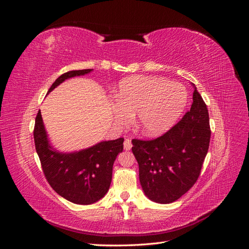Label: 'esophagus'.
I'll list each match as a JSON object with an SVG mask.
<instances>
[{
	"instance_id": "esophagus-1",
	"label": "esophagus",
	"mask_w": 249,
	"mask_h": 249,
	"mask_svg": "<svg viewBox=\"0 0 249 249\" xmlns=\"http://www.w3.org/2000/svg\"><path fill=\"white\" fill-rule=\"evenodd\" d=\"M124 147L125 150H129L132 148V142L131 139H125L124 142Z\"/></svg>"
}]
</instances>
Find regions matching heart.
Listing matches in <instances>:
<instances>
[{
    "mask_svg": "<svg viewBox=\"0 0 249 249\" xmlns=\"http://www.w3.org/2000/svg\"><path fill=\"white\" fill-rule=\"evenodd\" d=\"M111 105L113 117L125 124L135 114V125L146 136H159L177 123L186 108L188 93L178 82L133 76L120 82Z\"/></svg>",
    "mask_w": 249,
    "mask_h": 249,
    "instance_id": "b5f03b06",
    "label": "heart"
}]
</instances>
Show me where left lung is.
I'll use <instances>...</instances> for the list:
<instances>
[{
	"label": "left lung",
	"instance_id": "left-lung-1",
	"mask_svg": "<svg viewBox=\"0 0 249 249\" xmlns=\"http://www.w3.org/2000/svg\"><path fill=\"white\" fill-rule=\"evenodd\" d=\"M194 87L193 103L182 120L163 136L133 139L145 196L158 203L178 200L196 182L207 156L211 131L207 105Z\"/></svg>",
	"mask_w": 249,
	"mask_h": 249
}]
</instances>
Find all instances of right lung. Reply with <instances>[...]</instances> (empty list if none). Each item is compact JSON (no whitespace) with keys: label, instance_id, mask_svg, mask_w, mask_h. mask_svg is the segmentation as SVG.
I'll use <instances>...</instances> for the list:
<instances>
[{"label":"right lung","instance_id":"1","mask_svg":"<svg viewBox=\"0 0 249 249\" xmlns=\"http://www.w3.org/2000/svg\"><path fill=\"white\" fill-rule=\"evenodd\" d=\"M92 71H71L61 74L53 83L48 94L65 80ZM34 141L44 176L60 196L77 205H91L106 195L113 164L124 149V138L101 141L78 152H60L50 142L39 110L35 119Z\"/></svg>","mask_w":249,"mask_h":249}]
</instances>
